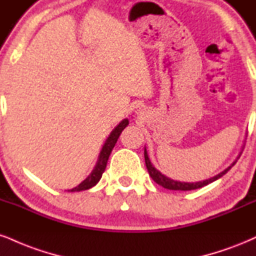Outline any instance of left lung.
Returning a JSON list of instances; mask_svg holds the SVG:
<instances>
[{"label": "left lung", "mask_w": 256, "mask_h": 256, "mask_svg": "<svg viewBox=\"0 0 256 256\" xmlns=\"http://www.w3.org/2000/svg\"><path fill=\"white\" fill-rule=\"evenodd\" d=\"M144 158H146V169H148V172H149L150 176L152 178V180L155 181L156 184H158L160 186L164 187V188H167V190H192L200 188V187H204V186H206V184H208L210 182H212V181L217 180V178H220V176H223V175L226 174L230 168H232V167H229L228 169H226V170H224V172H222L220 174H218L217 176H214V178H208V180L202 181V182L187 184V182H178V181H174V180H172V178L164 176V175L160 173L158 169H156L152 164V162H150L149 158H148L146 150H144Z\"/></svg>", "instance_id": "8db88e82"}]
</instances>
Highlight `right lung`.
Masks as SVG:
<instances>
[{
  "mask_svg": "<svg viewBox=\"0 0 256 256\" xmlns=\"http://www.w3.org/2000/svg\"><path fill=\"white\" fill-rule=\"evenodd\" d=\"M128 125V119H124L122 122H120L118 126H116L114 130L112 131L110 136L107 138V140H106V143H104L102 150H101L100 156H98V163H96V166H95L94 170L92 172V174L89 175V176L86 178V180L83 181V182L80 184L78 187H75V188L70 190V192H76V190H89V188H92V187L95 186V184L98 182V180H100L101 176H102V173L104 172V169H106L107 161H108L110 152H112V149H113V148H114L116 140H118L120 134H122V131L124 130V128Z\"/></svg>",
  "mask_w": 256,
  "mask_h": 256,
  "instance_id": "1",
  "label": "right lung"
}]
</instances>
